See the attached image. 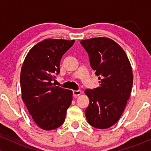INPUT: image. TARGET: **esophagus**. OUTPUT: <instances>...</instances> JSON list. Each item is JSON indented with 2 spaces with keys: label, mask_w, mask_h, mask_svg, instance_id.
<instances>
[{
  "label": "esophagus",
  "mask_w": 151,
  "mask_h": 151,
  "mask_svg": "<svg viewBox=\"0 0 151 151\" xmlns=\"http://www.w3.org/2000/svg\"><path fill=\"white\" fill-rule=\"evenodd\" d=\"M81 91L78 90V91H73V96L75 97H77L78 96H80V94H81Z\"/></svg>",
  "instance_id": "1"
}]
</instances>
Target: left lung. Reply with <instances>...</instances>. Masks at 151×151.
Masks as SVG:
<instances>
[{
  "mask_svg": "<svg viewBox=\"0 0 151 151\" xmlns=\"http://www.w3.org/2000/svg\"><path fill=\"white\" fill-rule=\"evenodd\" d=\"M80 43L88 53L100 84L96 88L84 91L89 99L85 109L86 120L97 129H108L120 118L131 96L133 82L131 63L124 49L109 38H92Z\"/></svg>",
  "mask_w": 151,
  "mask_h": 151,
  "instance_id": "1",
  "label": "left lung"
}]
</instances>
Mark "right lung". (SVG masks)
I'll return each instance as SVG.
<instances>
[{
    "instance_id": "add662e5",
    "label": "right lung",
    "mask_w": 151,
    "mask_h": 151,
    "mask_svg": "<svg viewBox=\"0 0 151 151\" xmlns=\"http://www.w3.org/2000/svg\"><path fill=\"white\" fill-rule=\"evenodd\" d=\"M74 42L51 38L41 41L30 49L22 64V99L34 122L45 131L63 124L71 104L72 91L53 86L51 81L60 73L62 57Z\"/></svg>"
}]
</instances>
